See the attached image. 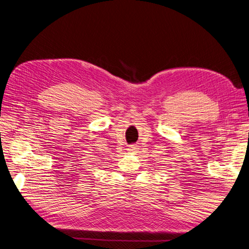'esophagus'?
<instances>
[{"mask_svg":"<svg viewBox=\"0 0 249 249\" xmlns=\"http://www.w3.org/2000/svg\"><path fill=\"white\" fill-rule=\"evenodd\" d=\"M137 149V145L136 144H131L130 147H129V150H135Z\"/></svg>","mask_w":249,"mask_h":249,"instance_id":"34e87169","label":"esophagus"}]
</instances>
